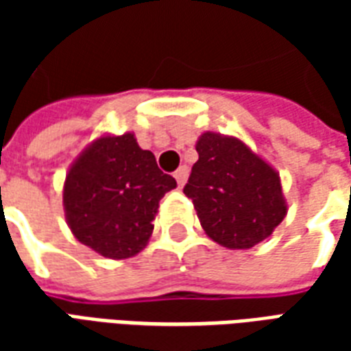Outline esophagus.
<instances>
[{
  "label": "esophagus",
  "mask_w": 351,
  "mask_h": 351,
  "mask_svg": "<svg viewBox=\"0 0 351 351\" xmlns=\"http://www.w3.org/2000/svg\"><path fill=\"white\" fill-rule=\"evenodd\" d=\"M188 175H190V169L186 167V165H180V167L176 169L175 178H176V182H178V186H184V184H186Z\"/></svg>",
  "instance_id": "34e87169"
}]
</instances>
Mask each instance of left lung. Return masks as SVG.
Segmentation results:
<instances>
[{
  "label": "left lung",
  "instance_id": "8db88e82",
  "mask_svg": "<svg viewBox=\"0 0 351 351\" xmlns=\"http://www.w3.org/2000/svg\"><path fill=\"white\" fill-rule=\"evenodd\" d=\"M184 193L193 201L201 228L229 250L256 246L278 228L287 203L276 169L241 138L205 131Z\"/></svg>",
  "mask_w": 351,
  "mask_h": 351
}]
</instances>
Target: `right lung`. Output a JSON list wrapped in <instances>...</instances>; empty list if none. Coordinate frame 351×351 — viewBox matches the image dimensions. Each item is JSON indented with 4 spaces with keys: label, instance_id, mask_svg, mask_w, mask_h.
I'll return each instance as SVG.
<instances>
[{
    "label": "right lung",
    "instance_id": "1",
    "mask_svg": "<svg viewBox=\"0 0 351 351\" xmlns=\"http://www.w3.org/2000/svg\"><path fill=\"white\" fill-rule=\"evenodd\" d=\"M175 188L133 133L101 135L67 171L65 220L75 239L103 258H133L152 235L160 199Z\"/></svg>",
    "mask_w": 351,
    "mask_h": 351
}]
</instances>
